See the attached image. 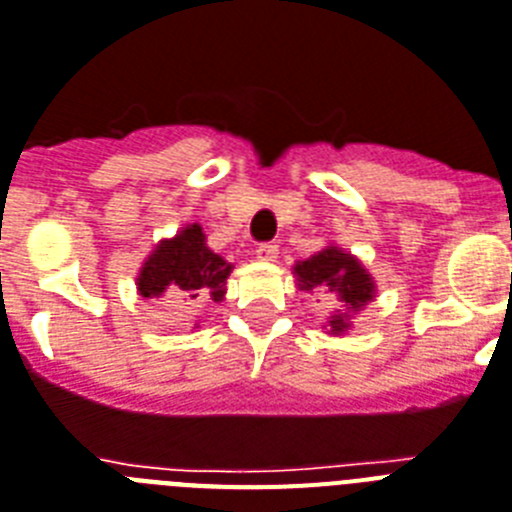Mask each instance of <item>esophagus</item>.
Here are the masks:
<instances>
[{
    "instance_id": "esophagus-1",
    "label": "esophagus",
    "mask_w": 512,
    "mask_h": 512,
    "mask_svg": "<svg viewBox=\"0 0 512 512\" xmlns=\"http://www.w3.org/2000/svg\"><path fill=\"white\" fill-rule=\"evenodd\" d=\"M257 260H263V263H273L278 257V244L268 242V244H260V247L255 249Z\"/></svg>"
}]
</instances>
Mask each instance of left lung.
Returning <instances> with one entry per match:
<instances>
[{
	"label": "left lung",
	"mask_w": 512,
	"mask_h": 512,
	"mask_svg": "<svg viewBox=\"0 0 512 512\" xmlns=\"http://www.w3.org/2000/svg\"><path fill=\"white\" fill-rule=\"evenodd\" d=\"M296 289L304 294H317V302H336L328 312L322 330L328 336H346L354 325V317L377 296V283L362 260L346 252L338 244H328L307 260L294 263Z\"/></svg>",
	"instance_id": "8db88e82"
}]
</instances>
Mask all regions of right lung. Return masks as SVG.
Here are the masks:
<instances>
[{"label":"right lung","mask_w":512,"mask_h":512,"mask_svg":"<svg viewBox=\"0 0 512 512\" xmlns=\"http://www.w3.org/2000/svg\"><path fill=\"white\" fill-rule=\"evenodd\" d=\"M231 270L234 265L208 247L203 226L187 223L174 236L161 239L153 247V252L140 265L135 286L143 299H156V302L182 304V307L218 304L226 299V281Z\"/></svg>","instance_id":"1"}]
</instances>
